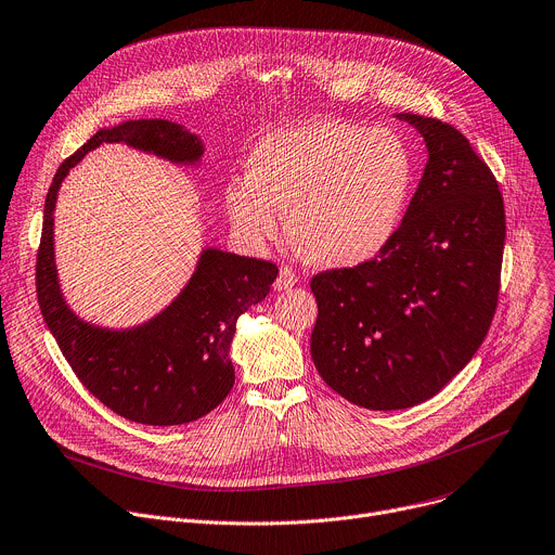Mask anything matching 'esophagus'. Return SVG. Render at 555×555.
<instances>
[{
    "label": "esophagus",
    "mask_w": 555,
    "mask_h": 555,
    "mask_svg": "<svg viewBox=\"0 0 555 555\" xmlns=\"http://www.w3.org/2000/svg\"><path fill=\"white\" fill-rule=\"evenodd\" d=\"M298 283V274L292 270V268H281V272H279V276H276V281H274V289L276 292H283V289H289V287H294Z\"/></svg>",
    "instance_id": "34e87169"
}]
</instances>
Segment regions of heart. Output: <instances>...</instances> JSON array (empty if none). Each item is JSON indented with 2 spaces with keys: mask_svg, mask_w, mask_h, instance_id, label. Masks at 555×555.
Instances as JSON below:
<instances>
[{
  "mask_svg": "<svg viewBox=\"0 0 555 555\" xmlns=\"http://www.w3.org/2000/svg\"><path fill=\"white\" fill-rule=\"evenodd\" d=\"M414 190V157L387 128L312 119L263 134L225 210L249 241L274 238L283 215L294 247L321 268H354L396 236Z\"/></svg>",
  "mask_w": 555,
  "mask_h": 555,
  "instance_id": "b5f03b06",
  "label": "heart"
}]
</instances>
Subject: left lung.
Returning <instances> with one entry per match:
<instances>
[{"mask_svg": "<svg viewBox=\"0 0 555 555\" xmlns=\"http://www.w3.org/2000/svg\"><path fill=\"white\" fill-rule=\"evenodd\" d=\"M396 117L429 155L405 219L374 259L310 283L321 378L378 412L425 402L472 361L495 314L505 249L498 181L467 137L440 119Z\"/></svg>", "mask_w": 555, "mask_h": 555, "instance_id": "obj_1", "label": "left lung"}]
</instances>
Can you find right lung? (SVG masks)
<instances>
[{
    "mask_svg": "<svg viewBox=\"0 0 555 555\" xmlns=\"http://www.w3.org/2000/svg\"><path fill=\"white\" fill-rule=\"evenodd\" d=\"M102 143H126L181 166H196L204 155L196 134L166 119H137L96 130L60 166L46 194L35 272L39 308L77 378L108 410L141 425L192 423L230 393L236 321L268 296L279 268L208 247L181 294L147 323L108 330L79 319L57 279L53 212L70 168Z\"/></svg>",
    "mask_w": 555,
    "mask_h": 555,
    "instance_id": "obj_1",
    "label": "right lung"
}]
</instances>
